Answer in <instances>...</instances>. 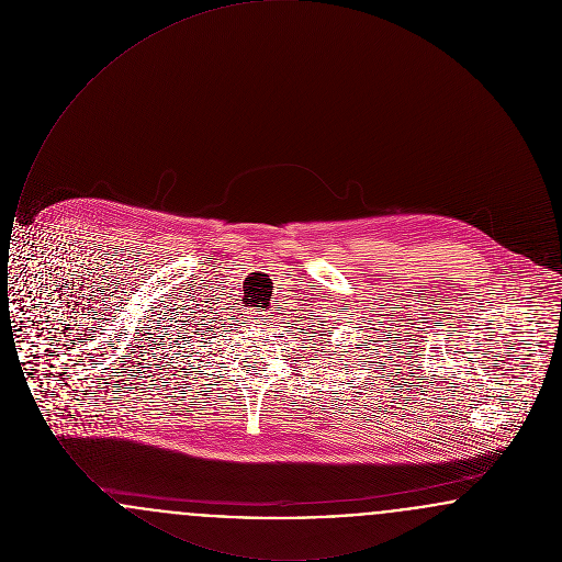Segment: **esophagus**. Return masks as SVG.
<instances>
[{
	"mask_svg": "<svg viewBox=\"0 0 562 562\" xmlns=\"http://www.w3.org/2000/svg\"><path fill=\"white\" fill-rule=\"evenodd\" d=\"M269 318H271L269 312H252V321H255V324H259V326L269 324Z\"/></svg>",
	"mask_w": 562,
	"mask_h": 562,
	"instance_id": "esophagus-1",
	"label": "esophagus"
}]
</instances>
